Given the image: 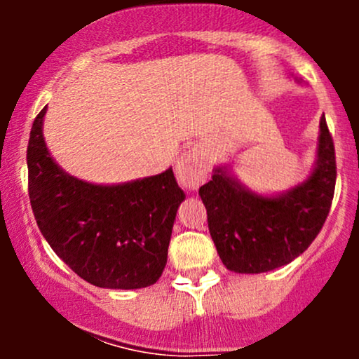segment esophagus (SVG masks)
I'll return each instance as SVG.
<instances>
[{"label":"esophagus","instance_id":"obj_1","mask_svg":"<svg viewBox=\"0 0 359 359\" xmlns=\"http://www.w3.org/2000/svg\"><path fill=\"white\" fill-rule=\"evenodd\" d=\"M175 170L177 179L180 180L184 187L196 189L199 187L201 182H204L205 175H208V162L201 151L189 150L179 158Z\"/></svg>","mask_w":359,"mask_h":359}]
</instances>
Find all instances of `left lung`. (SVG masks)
<instances>
[{"label":"left lung","instance_id":"obj_1","mask_svg":"<svg viewBox=\"0 0 359 359\" xmlns=\"http://www.w3.org/2000/svg\"><path fill=\"white\" fill-rule=\"evenodd\" d=\"M317 167L304 184L278 197L246 191L216 168L199 189L221 262L236 273H263L302 255L323 229L336 187V151L320 118Z\"/></svg>","mask_w":359,"mask_h":359}]
</instances>
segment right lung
Returning a JSON list of instances; mask_svg holds the SVG:
<instances>
[{
    "label": "right lung",
    "instance_id": "1",
    "mask_svg": "<svg viewBox=\"0 0 359 359\" xmlns=\"http://www.w3.org/2000/svg\"><path fill=\"white\" fill-rule=\"evenodd\" d=\"M36 114L27 148L28 196L43 238L65 265L102 288L154 285L167 263L185 194L172 168L121 185H94L62 172Z\"/></svg>",
    "mask_w": 359,
    "mask_h": 359
}]
</instances>
